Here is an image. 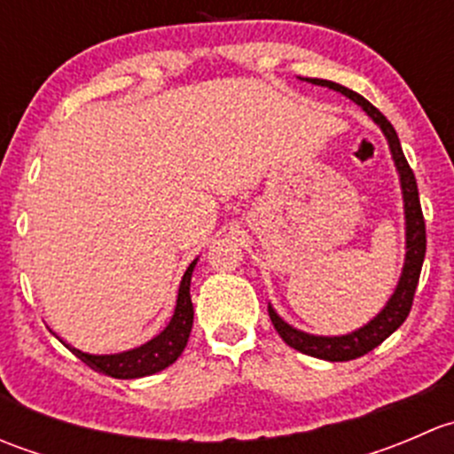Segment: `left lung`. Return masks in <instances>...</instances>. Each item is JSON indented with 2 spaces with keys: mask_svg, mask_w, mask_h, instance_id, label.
Returning a JSON list of instances; mask_svg holds the SVG:
<instances>
[{
  "mask_svg": "<svg viewBox=\"0 0 454 454\" xmlns=\"http://www.w3.org/2000/svg\"><path fill=\"white\" fill-rule=\"evenodd\" d=\"M309 83L329 87V90H336L340 94L349 96L354 103H358L364 112L382 127L384 136L388 138V146H391L393 160H395V167L400 171L402 180V193H404V210H406V261H404V272H402L400 283H397L395 294L391 296V301L387 303V308L382 309L369 325H364L363 329L354 333H347V336H333V338H323V336H309V333L299 332V329L290 327L287 323H283L272 308H268L270 320H272L274 329L278 332V336L292 347V349L301 351V354L314 356V358L329 360V363H345V360H356L360 356L369 354L371 349H375L378 345H382L397 327L406 320L411 308H413V296L418 290L419 272H422L424 254H426V222L422 213V204H419V193H418V182H415L413 168L409 167L404 158V151H402L400 138H397L395 129H393L391 122L387 121L380 109H375L364 96L356 94L354 90H347V87L332 83V81L323 79H309Z\"/></svg>",
  "mask_w": 454,
  "mask_h": 454,
  "instance_id": "8db88e82",
  "label": "left lung"
}]
</instances>
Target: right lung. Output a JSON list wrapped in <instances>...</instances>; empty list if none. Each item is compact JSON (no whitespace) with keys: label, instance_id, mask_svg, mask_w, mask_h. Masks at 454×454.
<instances>
[{"label":"right lung","instance_id":"right-lung-1","mask_svg":"<svg viewBox=\"0 0 454 454\" xmlns=\"http://www.w3.org/2000/svg\"><path fill=\"white\" fill-rule=\"evenodd\" d=\"M193 268L195 261L189 265L184 277H182L180 294H177V308L171 323L167 325V329H164L160 336H155L153 340H149L146 345L116 356H90L74 349V347L66 345V342H63V345H66L76 358L83 360L87 367L98 371V373L109 375V378L134 380L167 369L168 364H173L180 358L186 342H189L191 327H193V303H191V274H193Z\"/></svg>","mask_w":454,"mask_h":454}]
</instances>
